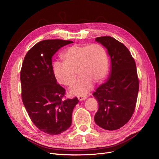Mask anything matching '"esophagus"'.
Listing matches in <instances>:
<instances>
[{
  "label": "esophagus",
  "instance_id": "34e87169",
  "mask_svg": "<svg viewBox=\"0 0 159 159\" xmlns=\"http://www.w3.org/2000/svg\"><path fill=\"white\" fill-rule=\"evenodd\" d=\"M87 98V95H79V96H78V100L80 101H84V100L86 99Z\"/></svg>",
  "mask_w": 159,
  "mask_h": 159
}]
</instances>
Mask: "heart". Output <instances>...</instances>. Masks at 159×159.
<instances>
[{"instance_id": "1", "label": "heart", "mask_w": 159, "mask_h": 159, "mask_svg": "<svg viewBox=\"0 0 159 159\" xmlns=\"http://www.w3.org/2000/svg\"><path fill=\"white\" fill-rule=\"evenodd\" d=\"M64 63L56 62L54 74L58 83L70 87L80 78L70 89L73 95H85L93 87L94 81L100 83L108 70V58L105 48L99 44L75 45L68 48L62 54Z\"/></svg>"}]
</instances>
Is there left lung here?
Segmentation results:
<instances>
[{"label": "left lung", "instance_id": "1", "mask_svg": "<svg viewBox=\"0 0 159 159\" xmlns=\"http://www.w3.org/2000/svg\"><path fill=\"white\" fill-rule=\"evenodd\" d=\"M95 41L107 49L111 69L108 78L93 93L98 103L95 122L107 130L122 128L134 114L139 91V80L134 59L122 43L109 36Z\"/></svg>", "mask_w": 159, "mask_h": 159}]
</instances>
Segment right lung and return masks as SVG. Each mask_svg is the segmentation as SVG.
Here are the masks:
<instances>
[{"mask_svg": "<svg viewBox=\"0 0 159 159\" xmlns=\"http://www.w3.org/2000/svg\"><path fill=\"white\" fill-rule=\"evenodd\" d=\"M71 41L48 39L37 43L27 52L20 72L21 98L31 121L42 132L58 135L72 124L77 97L62 100L65 89L57 84L52 58Z\"/></svg>", "mask_w": 159, "mask_h": 159, "instance_id": "right-lung-1", "label": "right lung"}]
</instances>
